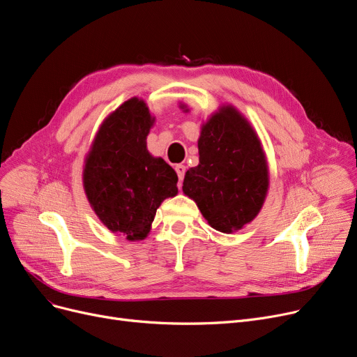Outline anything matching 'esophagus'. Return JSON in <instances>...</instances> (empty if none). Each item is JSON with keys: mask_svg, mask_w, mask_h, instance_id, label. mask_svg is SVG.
I'll list each match as a JSON object with an SVG mask.
<instances>
[{"mask_svg": "<svg viewBox=\"0 0 357 357\" xmlns=\"http://www.w3.org/2000/svg\"><path fill=\"white\" fill-rule=\"evenodd\" d=\"M175 170H176L179 181H182L183 176H185V172H187V167H185L183 165H176V166H175Z\"/></svg>", "mask_w": 357, "mask_h": 357, "instance_id": "1", "label": "esophagus"}]
</instances>
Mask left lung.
Listing matches in <instances>:
<instances>
[{"mask_svg": "<svg viewBox=\"0 0 357 357\" xmlns=\"http://www.w3.org/2000/svg\"><path fill=\"white\" fill-rule=\"evenodd\" d=\"M199 163L187 170L183 192L215 230L242 229L264 203L268 172L254 130L234 107L210 118L198 140Z\"/></svg>", "mask_w": 357, "mask_h": 357, "instance_id": "obj_1", "label": "left lung"}]
</instances>
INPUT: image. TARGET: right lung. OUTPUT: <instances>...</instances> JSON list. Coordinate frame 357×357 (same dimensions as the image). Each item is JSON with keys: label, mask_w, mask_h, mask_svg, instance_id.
<instances>
[{"label": "right lung", "mask_w": 357, "mask_h": 357, "mask_svg": "<svg viewBox=\"0 0 357 357\" xmlns=\"http://www.w3.org/2000/svg\"><path fill=\"white\" fill-rule=\"evenodd\" d=\"M151 123L143 100L126 102L103 122L84 167L93 210L107 229L130 241L146 238L162 201L178 192L175 170L147 151Z\"/></svg>", "instance_id": "obj_1"}]
</instances>
